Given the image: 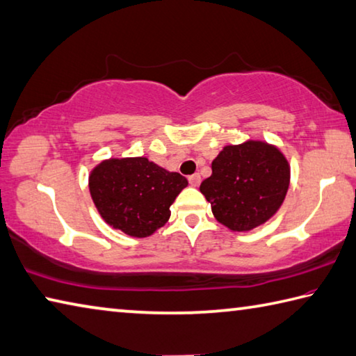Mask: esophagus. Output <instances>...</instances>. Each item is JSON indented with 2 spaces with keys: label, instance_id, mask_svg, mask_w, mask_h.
Segmentation results:
<instances>
[{
  "label": "esophagus",
  "instance_id": "1",
  "mask_svg": "<svg viewBox=\"0 0 356 356\" xmlns=\"http://www.w3.org/2000/svg\"><path fill=\"white\" fill-rule=\"evenodd\" d=\"M188 182L191 186H197L200 184V176L199 174H193V176L188 177Z\"/></svg>",
  "mask_w": 356,
  "mask_h": 356
}]
</instances>
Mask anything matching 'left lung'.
<instances>
[{"label": "left lung", "instance_id": "1", "mask_svg": "<svg viewBox=\"0 0 356 356\" xmlns=\"http://www.w3.org/2000/svg\"><path fill=\"white\" fill-rule=\"evenodd\" d=\"M289 179L288 159L279 147L264 140H245L222 147L199 190L218 222L232 232H249L279 211Z\"/></svg>", "mask_w": 356, "mask_h": 356}]
</instances>
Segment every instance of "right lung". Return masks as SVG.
<instances>
[{"instance_id": "1", "label": "right lung", "mask_w": 356, "mask_h": 356, "mask_svg": "<svg viewBox=\"0 0 356 356\" xmlns=\"http://www.w3.org/2000/svg\"><path fill=\"white\" fill-rule=\"evenodd\" d=\"M188 180L146 157L106 159L88 176V190L101 218L134 238L151 236L168 222L170 207Z\"/></svg>"}]
</instances>
